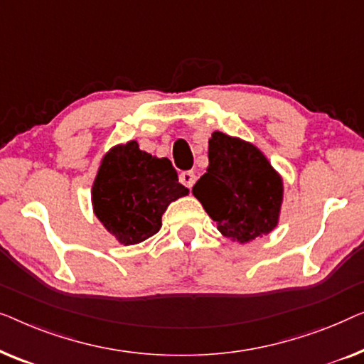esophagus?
I'll return each mask as SVG.
<instances>
[{"instance_id": "esophagus-1", "label": "esophagus", "mask_w": 364, "mask_h": 364, "mask_svg": "<svg viewBox=\"0 0 364 364\" xmlns=\"http://www.w3.org/2000/svg\"><path fill=\"white\" fill-rule=\"evenodd\" d=\"M180 181L184 184V186L191 189L194 186V183H196V173H194V171H183L180 175Z\"/></svg>"}]
</instances>
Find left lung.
Listing matches in <instances>:
<instances>
[{
  "mask_svg": "<svg viewBox=\"0 0 364 364\" xmlns=\"http://www.w3.org/2000/svg\"><path fill=\"white\" fill-rule=\"evenodd\" d=\"M209 165L194 184L218 231L237 244L252 242L279 226L284 178L254 143L223 132L208 141Z\"/></svg>",
  "mask_w": 364,
  "mask_h": 364,
  "instance_id": "8db88e82",
  "label": "left lung"
}]
</instances>
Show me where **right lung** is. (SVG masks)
<instances>
[{"instance_id": "1", "label": "right lung", "mask_w": 364, "mask_h": 364, "mask_svg": "<svg viewBox=\"0 0 364 364\" xmlns=\"http://www.w3.org/2000/svg\"><path fill=\"white\" fill-rule=\"evenodd\" d=\"M188 194L168 158L150 155L130 140L112 146L100 160L90 201L117 242L135 245L160 231L168 206Z\"/></svg>"}]
</instances>
